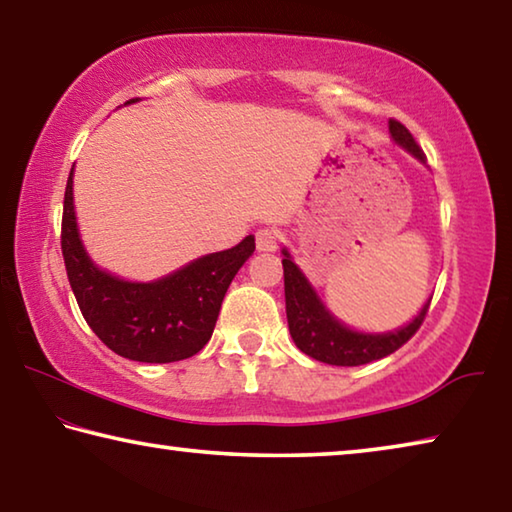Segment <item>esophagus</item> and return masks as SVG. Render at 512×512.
Returning <instances> with one entry per match:
<instances>
[{"mask_svg":"<svg viewBox=\"0 0 512 512\" xmlns=\"http://www.w3.org/2000/svg\"><path fill=\"white\" fill-rule=\"evenodd\" d=\"M255 244H257V250H262V253H273V250L277 248L275 230H268V228L259 230L255 237Z\"/></svg>","mask_w":512,"mask_h":512,"instance_id":"34e87169","label":"esophagus"}]
</instances>
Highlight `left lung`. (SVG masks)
Wrapping results in <instances>:
<instances>
[{"mask_svg":"<svg viewBox=\"0 0 512 512\" xmlns=\"http://www.w3.org/2000/svg\"><path fill=\"white\" fill-rule=\"evenodd\" d=\"M388 133L397 146H402L406 153H411L415 160L424 164V153L400 121H388ZM282 255L289 332L298 350L309 354L311 359L329 363V366H363V363L384 359L397 348H402L418 332L424 316H427L431 298L402 327L391 329V332H361V329L345 325L341 318H336L327 309L314 284L293 262L287 246H282Z\"/></svg>","mask_w":512,"mask_h":512,"instance_id":"1","label":"left lung"}]
</instances>
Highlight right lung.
<instances>
[{
	"instance_id": "1",
	"label": "right lung",
	"mask_w": 512,
	"mask_h": 512,
	"mask_svg": "<svg viewBox=\"0 0 512 512\" xmlns=\"http://www.w3.org/2000/svg\"><path fill=\"white\" fill-rule=\"evenodd\" d=\"M140 99L126 101L135 103ZM63 246L69 284L85 323L119 357L171 363L194 357L210 341L232 277L255 253V237L196 257L151 282L124 280L94 264L83 246L74 210V167L63 207Z\"/></svg>"
}]
</instances>
